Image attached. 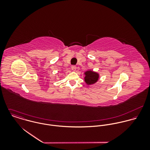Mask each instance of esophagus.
<instances>
[{
  "label": "esophagus",
  "mask_w": 150,
  "mask_h": 150,
  "mask_svg": "<svg viewBox=\"0 0 150 150\" xmlns=\"http://www.w3.org/2000/svg\"><path fill=\"white\" fill-rule=\"evenodd\" d=\"M71 69H72L73 71H76V69H77V67H76V66H74V65L71 66Z\"/></svg>",
  "instance_id": "34e87169"
}]
</instances>
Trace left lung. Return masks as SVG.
<instances>
[{"label": "left lung", "mask_w": 150, "mask_h": 150, "mask_svg": "<svg viewBox=\"0 0 150 150\" xmlns=\"http://www.w3.org/2000/svg\"><path fill=\"white\" fill-rule=\"evenodd\" d=\"M84 81L88 86L95 84L99 79V74L91 70H88L84 72Z\"/></svg>", "instance_id": "8db88e82"}]
</instances>
